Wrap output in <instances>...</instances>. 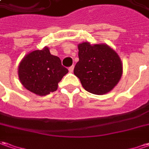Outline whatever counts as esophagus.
<instances>
[{"label": "esophagus", "mask_w": 149, "mask_h": 149, "mask_svg": "<svg viewBox=\"0 0 149 149\" xmlns=\"http://www.w3.org/2000/svg\"><path fill=\"white\" fill-rule=\"evenodd\" d=\"M69 72H70V73H72L73 72V70H74V65H71L70 67H69Z\"/></svg>", "instance_id": "esophagus-1"}]
</instances>
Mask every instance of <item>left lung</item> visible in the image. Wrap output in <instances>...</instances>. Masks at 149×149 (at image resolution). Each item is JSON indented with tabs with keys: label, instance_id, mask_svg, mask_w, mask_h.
Segmentation results:
<instances>
[{
	"label": "left lung",
	"instance_id": "left-lung-1",
	"mask_svg": "<svg viewBox=\"0 0 149 149\" xmlns=\"http://www.w3.org/2000/svg\"><path fill=\"white\" fill-rule=\"evenodd\" d=\"M79 61L74 74L86 91L95 95L109 92L123 75V62L115 50L105 44L78 45Z\"/></svg>",
	"mask_w": 149,
	"mask_h": 149
}]
</instances>
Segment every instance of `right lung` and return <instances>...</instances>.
I'll list each match as a JSON object with an SVG mask.
<instances>
[{"instance_id":"obj_1","label":"right lung","mask_w":149,"mask_h":149,"mask_svg":"<svg viewBox=\"0 0 149 149\" xmlns=\"http://www.w3.org/2000/svg\"><path fill=\"white\" fill-rule=\"evenodd\" d=\"M68 70L61 65L60 58L53 56L48 47L27 53L19 63L18 74L23 87L38 96L55 92L58 83Z\"/></svg>"}]
</instances>
